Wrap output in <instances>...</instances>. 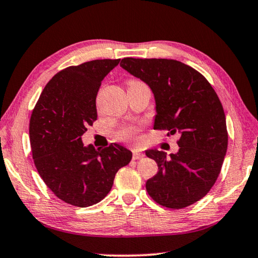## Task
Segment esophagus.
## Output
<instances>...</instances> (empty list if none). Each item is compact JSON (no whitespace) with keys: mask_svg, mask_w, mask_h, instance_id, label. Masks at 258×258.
<instances>
[{"mask_svg":"<svg viewBox=\"0 0 258 258\" xmlns=\"http://www.w3.org/2000/svg\"><path fill=\"white\" fill-rule=\"evenodd\" d=\"M144 156H145V155L142 154V153H140V151H138V150H134L133 151V159H140V158H142Z\"/></svg>","mask_w":258,"mask_h":258,"instance_id":"34e87169","label":"esophagus"}]
</instances>
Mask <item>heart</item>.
I'll return each mask as SVG.
<instances>
[{"label":"heart","mask_w":258,"mask_h":258,"mask_svg":"<svg viewBox=\"0 0 258 258\" xmlns=\"http://www.w3.org/2000/svg\"><path fill=\"white\" fill-rule=\"evenodd\" d=\"M131 84H139L138 81H131ZM140 132H141V127L138 125H127L121 127L119 131H117L116 133V138L118 140L124 141V142H128V144L136 145L140 142Z\"/></svg>","instance_id":"obj_1"}]
</instances>
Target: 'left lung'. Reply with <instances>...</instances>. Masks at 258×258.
I'll use <instances>...</instances> for the list:
<instances>
[{
  "label": "left lung",
  "instance_id": "obj_1",
  "mask_svg": "<svg viewBox=\"0 0 258 258\" xmlns=\"http://www.w3.org/2000/svg\"><path fill=\"white\" fill-rule=\"evenodd\" d=\"M120 67L149 86L156 102L155 130L179 134L177 154L146 151L158 172L146 182L155 202L182 209L204 198L215 185L227 150L223 105L201 73L179 60L122 58Z\"/></svg>",
  "mask_w": 258,
  "mask_h": 258
}]
</instances>
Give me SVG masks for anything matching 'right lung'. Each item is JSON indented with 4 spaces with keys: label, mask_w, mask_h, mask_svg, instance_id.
Masks as SVG:
<instances>
[{
    "label": "right lung",
    "mask_w": 258,
    "mask_h": 258,
    "mask_svg": "<svg viewBox=\"0 0 258 258\" xmlns=\"http://www.w3.org/2000/svg\"><path fill=\"white\" fill-rule=\"evenodd\" d=\"M120 59H95L69 67L49 80L32 111L30 142L36 170L62 201L86 208L103 200L132 153L113 144L85 147L81 136L96 120L102 80Z\"/></svg>",
    "instance_id": "add662e5"
}]
</instances>
